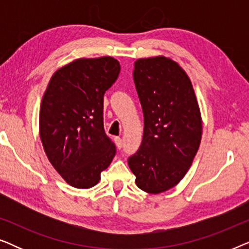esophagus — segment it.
<instances>
[{"label":"esophagus","instance_id":"1","mask_svg":"<svg viewBox=\"0 0 249 249\" xmlns=\"http://www.w3.org/2000/svg\"><path fill=\"white\" fill-rule=\"evenodd\" d=\"M114 142H115V145H117V147L119 149L122 148V146H124V141L120 137H115L114 138Z\"/></svg>","mask_w":249,"mask_h":249}]
</instances>
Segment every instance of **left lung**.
Instances as JSON below:
<instances>
[{
	"label": "left lung",
	"instance_id": "1",
	"mask_svg": "<svg viewBox=\"0 0 249 249\" xmlns=\"http://www.w3.org/2000/svg\"><path fill=\"white\" fill-rule=\"evenodd\" d=\"M134 81L144 135L128 164L139 188L160 194L178 185L192 165L202 139V117L192 81L171 59L137 60Z\"/></svg>",
	"mask_w": 249,
	"mask_h": 249
}]
</instances>
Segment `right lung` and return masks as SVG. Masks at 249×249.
Wrapping results in <instances>:
<instances>
[{
	"mask_svg": "<svg viewBox=\"0 0 249 249\" xmlns=\"http://www.w3.org/2000/svg\"><path fill=\"white\" fill-rule=\"evenodd\" d=\"M111 56L79 59L55 71L39 111V135L53 168L70 186L87 189L115 155L103 122L105 91L118 79Z\"/></svg>",
	"mask_w": 249,
	"mask_h": 249,
	"instance_id": "obj_1",
	"label": "right lung"
}]
</instances>
